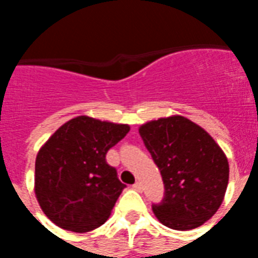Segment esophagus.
Masks as SVG:
<instances>
[{
	"instance_id": "esophagus-1",
	"label": "esophagus",
	"mask_w": 258,
	"mask_h": 258,
	"mask_svg": "<svg viewBox=\"0 0 258 258\" xmlns=\"http://www.w3.org/2000/svg\"><path fill=\"white\" fill-rule=\"evenodd\" d=\"M133 189L141 192V190H142V184H141V182H135V184L133 185Z\"/></svg>"
}]
</instances>
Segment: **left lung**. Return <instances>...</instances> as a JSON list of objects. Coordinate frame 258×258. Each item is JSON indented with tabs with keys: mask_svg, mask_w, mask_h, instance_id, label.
<instances>
[{
	"mask_svg": "<svg viewBox=\"0 0 258 258\" xmlns=\"http://www.w3.org/2000/svg\"><path fill=\"white\" fill-rule=\"evenodd\" d=\"M140 135L160 170L164 196L153 213L163 225L188 231L210 220L221 206L229 166L221 148L182 116L141 125Z\"/></svg>",
	"mask_w": 258,
	"mask_h": 258,
	"instance_id": "1",
	"label": "left lung"
}]
</instances>
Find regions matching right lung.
Segmentation results:
<instances>
[{"label":"right lung","mask_w":258,"mask_h":258,"mask_svg":"<svg viewBox=\"0 0 258 258\" xmlns=\"http://www.w3.org/2000/svg\"><path fill=\"white\" fill-rule=\"evenodd\" d=\"M130 131L87 116L64 123L36 159V196L45 216L58 227L88 232L110 216L125 185L106 162L107 151Z\"/></svg>","instance_id":"obj_1"}]
</instances>
